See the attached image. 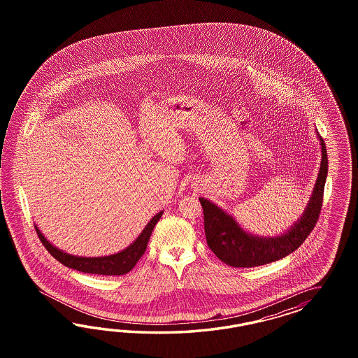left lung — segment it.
<instances>
[{
    "mask_svg": "<svg viewBox=\"0 0 358 358\" xmlns=\"http://www.w3.org/2000/svg\"><path fill=\"white\" fill-rule=\"evenodd\" d=\"M317 138L322 145V163L314 192L301 219L283 235L274 238L250 235L220 207L208 199L199 198L203 208L207 245L219 260L234 268H253L281 260L303 244L320 215L328 174V157L324 141L319 134Z\"/></svg>",
    "mask_w": 358,
    "mask_h": 358,
    "instance_id": "1",
    "label": "left lung"
}]
</instances>
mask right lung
Returning <instances> with one entry per match:
<instances>
[{
    "label": "right lung",
    "instance_id": "1",
    "mask_svg": "<svg viewBox=\"0 0 358 358\" xmlns=\"http://www.w3.org/2000/svg\"><path fill=\"white\" fill-rule=\"evenodd\" d=\"M163 215V211L156 214L152 217L150 223L141 231L138 238L127 247L126 250H122L120 253L103 256V257H78L73 255H68L63 250H57L47 238H44L43 234L39 231V228L35 226L36 234L41 238L42 244L45 247L56 260L62 262L65 266L72 268L75 271H83V273H90V274H102V275H122L126 274L136 265V262L141 260V256L144 255L147 244L151 238L152 231L156 226V223L160 220Z\"/></svg>",
    "mask_w": 358,
    "mask_h": 358
}]
</instances>
